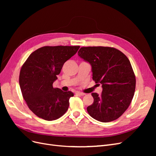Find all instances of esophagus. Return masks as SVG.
Instances as JSON below:
<instances>
[{
    "label": "esophagus",
    "instance_id": "34e87169",
    "mask_svg": "<svg viewBox=\"0 0 156 156\" xmlns=\"http://www.w3.org/2000/svg\"><path fill=\"white\" fill-rule=\"evenodd\" d=\"M76 94H77V95H79V96H84V95H85V94H84V93H83V92H76Z\"/></svg>",
    "mask_w": 156,
    "mask_h": 156
}]
</instances>
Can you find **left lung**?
<instances>
[{
	"instance_id": "left-lung-1",
	"label": "left lung",
	"mask_w": 156,
	"mask_h": 156,
	"mask_svg": "<svg viewBox=\"0 0 156 156\" xmlns=\"http://www.w3.org/2000/svg\"><path fill=\"white\" fill-rule=\"evenodd\" d=\"M78 55L92 66V79L102 84L101 95L92 93L94 102L88 114L101 122L115 120L129 106L136 79L131 63L119 50L109 47H83Z\"/></svg>"
}]
</instances>
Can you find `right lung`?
I'll use <instances>...</instances> for the list:
<instances>
[{
	"label": "right lung",
	"mask_w": 156,
	"mask_h": 156,
	"mask_svg": "<svg viewBox=\"0 0 156 156\" xmlns=\"http://www.w3.org/2000/svg\"><path fill=\"white\" fill-rule=\"evenodd\" d=\"M80 46H45L32 53L22 66L20 85L30 109L41 119H59L69 107L71 91L53 88L64 64L77 53Z\"/></svg>",
	"instance_id": "1"
}]
</instances>
